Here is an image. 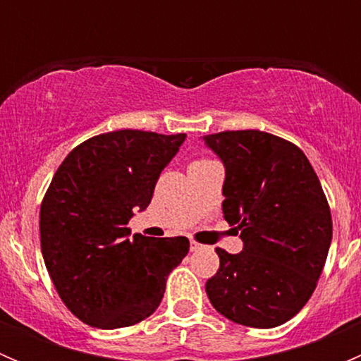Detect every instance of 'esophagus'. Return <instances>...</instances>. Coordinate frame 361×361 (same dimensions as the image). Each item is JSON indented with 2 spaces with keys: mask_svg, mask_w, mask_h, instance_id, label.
<instances>
[{
  "mask_svg": "<svg viewBox=\"0 0 361 361\" xmlns=\"http://www.w3.org/2000/svg\"><path fill=\"white\" fill-rule=\"evenodd\" d=\"M190 250H192V251L201 250V245H199V243H195V241H192V243H190Z\"/></svg>",
  "mask_w": 361,
  "mask_h": 361,
  "instance_id": "obj_1",
  "label": "esophagus"
}]
</instances>
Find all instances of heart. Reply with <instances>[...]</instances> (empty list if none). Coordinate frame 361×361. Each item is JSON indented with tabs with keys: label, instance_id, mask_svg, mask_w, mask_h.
<instances>
[{
	"label": "heart",
	"instance_id": "obj_1",
	"mask_svg": "<svg viewBox=\"0 0 361 361\" xmlns=\"http://www.w3.org/2000/svg\"><path fill=\"white\" fill-rule=\"evenodd\" d=\"M213 162V160H209V159H199V160H195V162H192V166H204V164H211ZM190 166V167H192Z\"/></svg>",
	"mask_w": 361,
	"mask_h": 361
}]
</instances>
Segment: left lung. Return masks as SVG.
<instances>
[{"mask_svg":"<svg viewBox=\"0 0 361 361\" xmlns=\"http://www.w3.org/2000/svg\"><path fill=\"white\" fill-rule=\"evenodd\" d=\"M221 159L225 220L241 232V253L216 248L220 267L206 293L238 325L274 329L311 298L330 243L332 214L322 183L297 145L262 130L207 134Z\"/></svg>","mask_w":361,"mask_h":361,"instance_id":"1","label":"left lung"}]
</instances>
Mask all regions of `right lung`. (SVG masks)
Here are the masks:
<instances>
[{"mask_svg": "<svg viewBox=\"0 0 361 361\" xmlns=\"http://www.w3.org/2000/svg\"><path fill=\"white\" fill-rule=\"evenodd\" d=\"M185 137L104 133L73 148L54 174L39 207L43 260L61 300L87 325L123 329L154 314L167 276L187 257L183 235L129 239L127 227Z\"/></svg>", "mask_w": 361, "mask_h": 361, "instance_id": "obj_1", "label": "right lung"}]
</instances>
